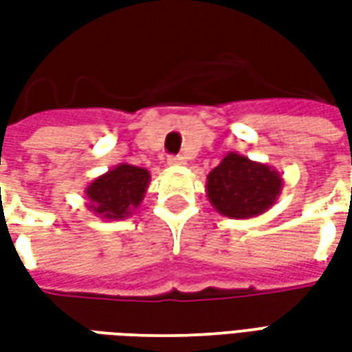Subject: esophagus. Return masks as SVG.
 <instances>
[{
    "label": "esophagus",
    "mask_w": 352,
    "mask_h": 352,
    "mask_svg": "<svg viewBox=\"0 0 352 352\" xmlns=\"http://www.w3.org/2000/svg\"><path fill=\"white\" fill-rule=\"evenodd\" d=\"M184 162H186V158H184L183 154H171V156H168L169 166H181Z\"/></svg>",
    "instance_id": "obj_1"
}]
</instances>
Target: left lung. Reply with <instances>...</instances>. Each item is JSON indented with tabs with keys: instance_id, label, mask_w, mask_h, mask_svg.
<instances>
[{
	"instance_id": "left-lung-1",
	"label": "left lung",
	"mask_w": 352,
	"mask_h": 352,
	"mask_svg": "<svg viewBox=\"0 0 352 352\" xmlns=\"http://www.w3.org/2000/svg\"><path fill=\"white\" fill-rule=\"evenodd\" d=\"M283 181L277 171L230 153L207 177V196L219 213L249 219L275 204Z\"/></svg>"
}]
</instances>
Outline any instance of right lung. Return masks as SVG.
I'll return each instance as SVG.
<instances>
[{
    "label": "right lung",
    "mask_w": 352,
    "mask_h": 352,
    "mask_svg": "<svg viewBox=\"0 0 352 352\" xmlns=\"http://www.w3.org/2000/svg\"><path fill=\"white\" fill-rule=\"evenodd\" d=\"M148 171L135 166H116L87 188L94 213L105 219H124L141 204L148 184Z\"/></svg>",
    "instance_id": "obj_1"
}]
</instances>
